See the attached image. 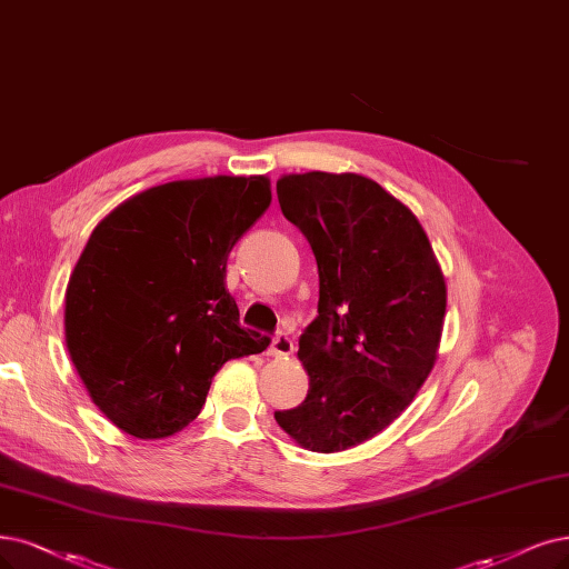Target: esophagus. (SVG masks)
Returning a JSON list of instances; mask_svg holds the SVG:
<instances>
[{"mask_svg":"<svg viewBox=\"0 0 569 569\" xmlns=\"http://www.w3.org/2000/svg\"><path fill=\"white\" fill-rule=\"evenodd\" d=\"M292 340L288 338L286 332H279L277 338L271 340V347H269V356H273V359H288V356L292 353Z\"/></svg>","mask_w":569,"mask_h":569,"instance_id":"esophagus-1","label":"esophagus"}]
</instances>
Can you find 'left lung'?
Listing matches in <instances>:
<instances>
[{
	"label": "left lung",
	"instance_id": "1",
	"mask_svg": "<svg viewBox=\"0 0 569 569\" xmlns=\"http://www.w3.org/2000/svg\"><path fill=\"white\" fill-rule=\"evenodd\" d=\"M283 216L319 264V317L300 338L307 398L273 412L311 452H340L385 431L436 363L448 288L425 227L359 173H290Z\"/></svg>",
	"mask_w": 569,
	"mask_h": 569
}]
</instances>
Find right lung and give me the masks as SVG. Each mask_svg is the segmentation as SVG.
Returning <instances> with one entry per match:
<instances>
[{"instance_id": "right-lung-1", "label": "right lung", "mask_w": 569, "mask_h": 569, "mask_svg": "<svg viewBox=\"0 0 569 569\" xmlns=\"http://www.w3.org/2000/svg\"><path fill=\"white\" fill-rule=\"evenodd\" d=\"M271 203L267 176L144 189L104 216L70 273L66 342L91 401L133 438L182 431L216 372L269 347L239 326L229 250Z\"/></svg>"}]
</instances>
